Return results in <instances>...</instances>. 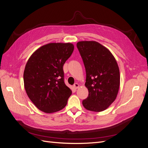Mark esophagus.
Here are the masks:
<instances>
[{"instance_id":"1","label":"esophagus","mask_w":148,"mask_h":148,"mask_svg":"<svg viewBox=\"0 0 148 148\" xmlns=\"http://www.w3.org/2000/svg\"><path fill=\"white\" fill-rule=\"evenodd\" d=\"M73 86H74V88H75V89H77V88H79V84H78V83H75V84H74V85H73Z\"/></svg>"}]
</instances>
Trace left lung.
I'll return each mask as SVG.
<instances>
[{"mask_svg": "<svg viewBox=\"0 0 148 148\" xmlns=\"http://www.w3.org/2000/svg\"><path fill=\"white\" fill-rule=\"evenodd\" d=\"M77 46L86 69L85 86L89 92L83 105L88 110L104 111L115 100L119 90L117 62L108 49L96 41H79Z\"/></svg>", "mask_w": 148, "mask_h": 148, "instance_id": "left-lung-1", "label": "left lung"}]
</instances>
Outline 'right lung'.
Listing matches in <instances>:
<instances>
[{"instance_id": "1", "label": "right lung", "mask_w": 148, "mask_h": 148, "mask_svg": "<svg viewBox=\"0 0 148 148\" xmlns=\"http://www.w3.org/2000/svg\"><path fill=\"white\" fill-rule=\"evenodd\" d=\"M73 50L71 43H49L34 51L26 64L25 91L44 112H56L67 104L71 90L64 83L63 66Z\"/></svg>"}]
</instances>
